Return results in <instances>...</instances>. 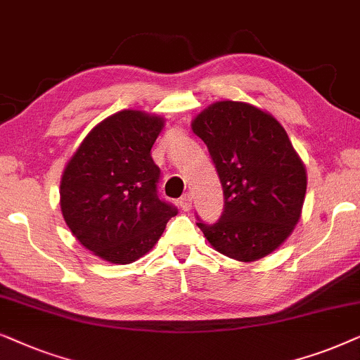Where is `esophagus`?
Listing matches in <instances>:
<instances>
[{
  "label": "esophagus",
  "instance_id": "esophagus-1",
  "mask_svg": "<svg viewBox=\"0 0 360 360\" xmlns=\"http://www.w3.org/2000/svg\"><path fill=\"white\" fill-rule=\"evenodd\" d=\"M179 205L183 210H191V207H193V195L184 194L183 198L179 199Z\"/></svg>",
  "mask_w": 360,
  "mask_h": 360
}]
</instances>
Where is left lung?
Returning a JSON list of instances; mask_svg holds the SVG:
<instances>
[{"label": "left lung", "mask_w": 360, "mask_h": 360, "mask_svg": "<svg viewBox=\"0 0 360 360\" xmlns=\"http://www.w3.org/2000/svg\"><path fill=\"white\" fill-rule=\"evenodd\" d=\"M209 148L224 189L219 222H198L215 250L237 262L270 255L291 236L304 204L306 167L268 112L222 100L191 123Z\"/></svg>", "instance_id": "1"}]
</instances>
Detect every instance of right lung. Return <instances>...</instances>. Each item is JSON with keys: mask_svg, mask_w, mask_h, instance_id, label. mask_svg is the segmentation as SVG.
Wrapping results in <instances>:
<instances>
[{"mask_svg": "<svg viewBox=\"0 0 360 360\" xmlns=\"http://www.w3.org/2000/svg\"><path fill=\"white\" fill-rule=\"evenodd\" d=\"M165 118L122 110L94 127L65 165L60 210L74 237L105 262L128 265L153 250L176 207L158 198L151 148Z\"/></svg>", "mask_w": 360, "mask_h": 360, "instance_id": "add662e5", "label": "right lung"}]
</instances>
